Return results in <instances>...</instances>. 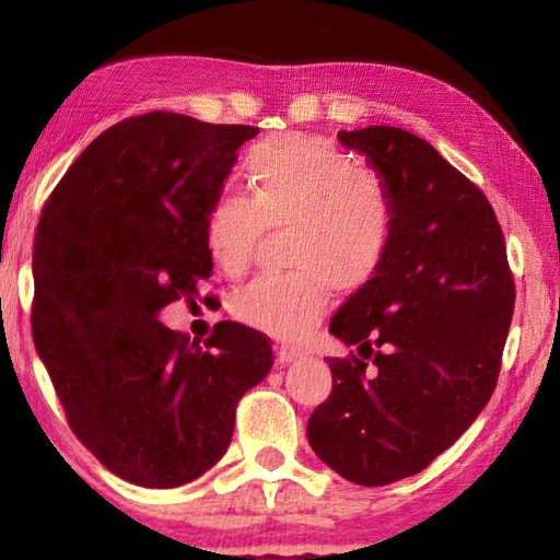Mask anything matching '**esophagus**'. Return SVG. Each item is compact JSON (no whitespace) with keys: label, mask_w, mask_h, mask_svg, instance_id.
<instances>
[{"label":"esophagus","mask_w":560,"mask_h":560,"mask_svg":"<svg viewBox=\"0 0 560 560\" xmlns=\"http://www.w3.org/2000/svg\"><path fill=\"white\" fill-rule=\"evenodd\" d=\"M303 353L299 348H293V346H279L277 348V358H279V363H293V360H299Z\"/></svg>","instance_id":"34e87169"}]
</instances>
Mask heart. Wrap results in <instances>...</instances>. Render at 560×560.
Returning <instances> with one entry per match:
<instances>
[{
  "label": "heart",
  "mask_w": 560,
  "mask_h": 560,
  "mask_svg": "<svg viewBox=\"0 0 560 560\" xmlns=\"http://www.w3.org/2000/svg\"><path fill=\"white\" fill-rule=\"evenodd\" d=\"M249 197L222 195L205 214V246L226 277L249 269L267 230L289 226L287 277L234 299V316L273 338H301L326 316L330 283L358 291L385 267L395 202L385 177L318 138H279L246 155Z\"/></svg>",
  "instance_id": "b5f03b06"
}]
</instances>
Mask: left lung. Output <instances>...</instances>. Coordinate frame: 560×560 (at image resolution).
<instances>
[{
	"label": "left lung",
	"mask_w": 560,
	"mask_h": 560,
	"mask_svg": "<svg viewBox=\"0 0 560 560\" xmlns=\"http://www.w3.org/2000/svg\"><path fill=\"white\" fill-rule=\"evenodd\" d=\"M338 140L385 177L395 240L377 277L330 320L358 353L328 358L334 390L306 434L340 477L385 487L430 467L485 410L516 291L485 192L428 140L390 126Z\"/></svg>",
	"instance_id": "left-lung-1"
}]
</instances>
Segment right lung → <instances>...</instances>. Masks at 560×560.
Masks as SVG:
<instances>
[{
    "label": "right lung",
    "mask_w": 560,
    "mask_h": 560,
    "mask_svg": "<svg viewBox=\"0 0 560 560\" xmlns=\"http://www.w3.org/2000/svg\"><path fill=\"white\" fill-rule=\"evenodd\" d=\"M254 126L153 110L75 158L34 240L32 334L71 430L130 485L183 487L222 459L271 340L220 320L200 346L158 320L210 279L205 214Z\"/></svg>",
    "instance_id": "obj_1"
}]
</instances>
